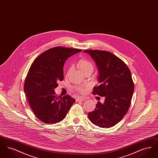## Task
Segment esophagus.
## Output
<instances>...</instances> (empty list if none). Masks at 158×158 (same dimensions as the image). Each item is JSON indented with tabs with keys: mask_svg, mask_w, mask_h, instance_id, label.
Returning a JSON list of instances; mask_svg holds the SVG:
<instances>
[{
	"mask_svg": "<svg viewBox=\"0 0 158 158\" xmlns=\"http://www.w3.org/2000/svg\"><path fill=\"white\" fill-rule=\"evenodd\" d=\"M85 101V98L77 97L76 98V102H80V101Z\"/></svg>",
	"mask_w": 158,
	"mask_h": 158,
	"instance_id": "obj_1",
	"label": "esophagus"
}]
</instances>
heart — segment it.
I'll return each mask as SVG.
<instances>
[{"mask_svg":"<svg viewBox=\"0 0 158 158\" xmlns=\"http://www.w3.org/2000/svg\"><path fill=\"white\" fill-rule=\"evenodd\" d=\"M77 66L79 68L83 73L85 74L87 72H92L94 70V66L93 63L89 60H87L86 59H80L77 63ZM71 71V69H69L67 73V75H69ZM76 89L80 92H84L85 90L82 87L77 86L75 88Z\"/></svg>","mask_w":158,"mask_h":158,"instance_id":"heart-1","label":"heart"}]
</instances>
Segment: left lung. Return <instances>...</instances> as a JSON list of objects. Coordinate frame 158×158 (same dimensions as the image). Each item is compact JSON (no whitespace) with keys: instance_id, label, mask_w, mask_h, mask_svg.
<instances>
[{"instance_id":"left-lung-1","label":"left lung","mask_w":158,"mask_h":158,"mask_svg":"<svg viewBox=\"0 0 158 158\" xmlns=\"http://www.w3.org/2000/svg\"><path fill=\"white\" fill-rule=\"evenodd\" d=\"M95 61L99 72V85L92 94L105 97L95 110L88 113L90 121L99 127H113L127 113L134 91L130 70L125 63L110 52L102 50H84Z\"/></svg>"}]
</instances>
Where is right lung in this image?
Wrapping results in <instances>:
<instances>
[{
    "label": "right lung",
    "mask_w": 158,
    "mask_h": 158,
    "mask_svg": "<svg viewBox=\"0 0 158 158\" xmlns=\"http://www.w3.org/2000/svg\"><path fill=\"white\" fill-rule=\"evenodd\" d=\"M82 50L63 47L52 48L40 54L31 64L24 83V92L33 113L40 120L54 124L64 119L75 99L54 92L63 80V66L68 57Z\"/></svg>",
    "instance_id": "right-lung-1"
}]
</instances>
